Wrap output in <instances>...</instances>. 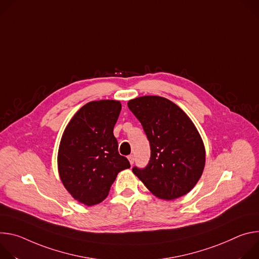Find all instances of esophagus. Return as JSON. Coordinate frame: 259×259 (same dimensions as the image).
I'll return each instance as SVG.
<instances>
[{"label": "esophagus", "mask_w": 259, "mask_h": 259, "mask_svg": "<svg viewBox=\"0 0 259 259\" xmlns=\"http://www.w3.org/2000/svg\"><path fill=\"white\" fill-rule=\"evenodd\" d=\"M127 158H128V160H130V163H131V164H133V163H134V161H135V157H134V155H128V156H127Z\"/></svg>", "instance_id": "obj_1"}]
</instances>
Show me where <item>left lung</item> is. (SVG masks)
<instances>
[{"instance_id":"left-lung-1","label":"left lung","mask_w":259,"mask_h":259,"mask_svg":"<svg viewBox=\"0 0 259 259\" xmlns=\"http://www.w3.org/2000/svg\"><path fill=\"white\" fill-rule=\"evenodd\" d=\"M150 144L151 156L134 174L158 198L170 200L188 193L203 174L205 146L191 119L176 104L157 96L128 101Z\"/></svg>"}]
</instances>
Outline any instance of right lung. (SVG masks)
<instances>
[{
    "label": "right lung",
    "mask_w": 259,
    "mask_h": 259,
    "mask_svg": "<svg viewBox=\"0 0 259 259\" xmlns=\"http://www.w3.org/2000/svg\"><path fill=\"white\" fill-rule=\"evenodd\" d=\"M120 111L119 101L90 102L63 134L57 154L60 177L71 195L86 206L103 202L119 171L131 167L113 135Z\"/></svg>",
    "instance_id": "right-lung-1"
}]
</instances>
